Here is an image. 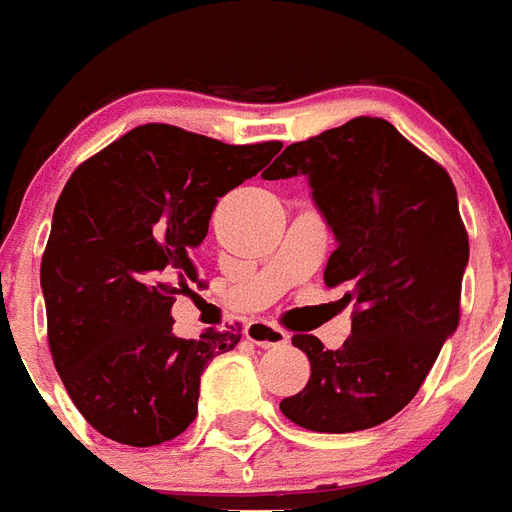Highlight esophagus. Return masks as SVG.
Listing matches in <instances>:
<instances>
[{"instance_id": "1", "label": "esophagus", "mask_w": 512, "mask_h": 512, "mask_svg": "<svg viewBox=\"0 0 512 512\" xmlns=\"http://www.w3.org/2000/svg\"><path fill=\"white\" fill-rule=\"evenodd\" d=\"M245 340H251L259 348H280V345L288 343V332L278 329L270 321H251L245 326Z\"/></svg>"}]
</instances>
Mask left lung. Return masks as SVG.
Returning a JSON list of instances; mask_svg holds the SVG:
<instances>
[{
    "label": "left lung",
    "mask_w": 512,
    "mask_h": 512,
    "mask_svg": "<svg viewBox=\"0 0 512 512\" xmlns=\"http://www.w3.org/2000/svg\"><path fill=\"white\" fill-rule=\"evenodd\" d=\"M305 175L337 248L324 283L353 305L351 337L337 351L313 334L291 343L310 359L307 386L280 402L310 432L372 429L416 397L459 326L470 242L448 172L383 118L294 142L267 180Z\"/></svg>",
    "instance_id": "left-lung-1"
}]
</instances>
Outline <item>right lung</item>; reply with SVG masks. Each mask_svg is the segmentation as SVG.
I'll list each match as a JSON object with an SVG mask.
<instances>
[{"instance_id":"obj_1","label":"right lung","mask_w":512,"mask_h":512,"mask_svg":"<svg viewBox=\"0 0 512 512\" xmlns=\"http://www.w3.org/2000/svg\"><path fill=\"white\" fill-rule=\"evenodd\" d=\"M280 148L145 124L72 172L53 210L40 286L61 383L99 434L148 448L197 418L202 372L242 334L232 326L183 340L172 332V305L188 286H205L194 251L218 197Z\"/></svg>"}]
</instances>
